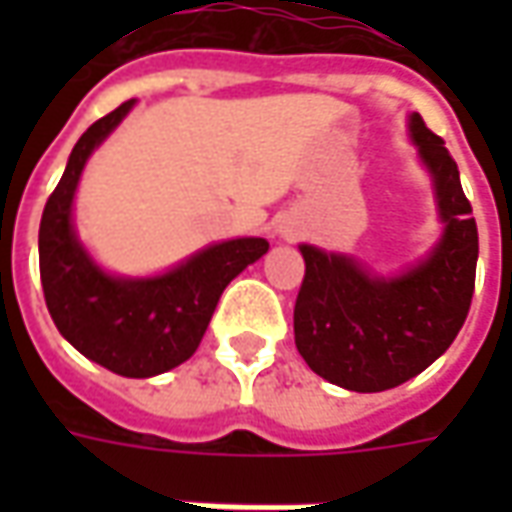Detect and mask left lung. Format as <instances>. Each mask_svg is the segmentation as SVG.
Segmentation results:
<instances>
[{
    "label": "left lung",
    "instance_id": "obj_1",
    "mask_svg": "<svg viewBox=\"0 0 512 512\" xmlns=\"http://www.w3.org/2000/svg\"><path fill=\"white\" fill-rule=\"evenodd\" d=\"M411 136L436 180L444 235L428 260L397 279H376L351 257L301 246L293 334L326 381L351 392H384L433 365L469 315L477 271V224L444 139L411 115Z\"/></svg>",
    "mask_w": 512,
    "mask_h": 512
}]
</instances>
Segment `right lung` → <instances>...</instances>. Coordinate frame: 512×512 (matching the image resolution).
<instances>
[{
  "instance_id": "obj_1",
  "label": "right lung",
  "mask_w": 512,
  "mask_h": 512,
  "mask_svg": "<svg viewBox=\"0 0 512 512\" xmlns=\"http://www.w3.org/2000/svg\"><path fill=\"white\" fill-rule=\"evenodd\" d=\"M120 104L87 128L40 219L43 296L68 343L106 370L150 378L186 362L211 323L222 290L268 252L266 238H235L208 246L164 277L117 279L87 257L71 227L73 191L87 158L128 115Z\"/></svg>"
}]
</instances>
